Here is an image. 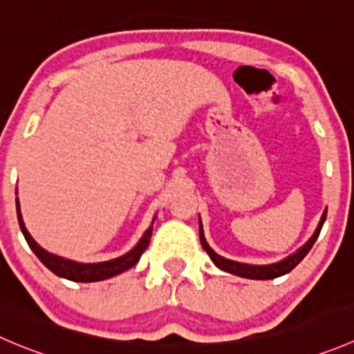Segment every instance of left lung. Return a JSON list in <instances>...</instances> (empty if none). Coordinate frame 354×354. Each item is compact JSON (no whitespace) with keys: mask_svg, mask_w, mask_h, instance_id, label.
<instances>
[{"mask_svg":"<svg viewBox=\"0 0 354 354\" xmlns=\"http://www.w3.org/2000/svg\"><path fill=\"white\" fill-rule=\"evenodd\" d=\"M325 218H327V211H324V214H322L320 223H318L317 230H315L313 235L310 236V240H308V242L304 243L303 247H299V249H297L296 252L290 254V256H287L286 259L279 261V263H272V264L239 263V261L226 259V257H223V256H219V254H216L214 250H212L211 247H209V243L205 242V236H204V230H202L201 218H198V235H201L202 247H204V250L209 254V257H211V259H212V263H214L219 270H223V272H226V273H232V275L242 277V279L272 280V279H277V277H282V275H286V273L292 272V270L296 268L297 264H299L301 261L304 259V256H306V254L310 252L311 247H313V243L317 242L318 235H320L322 226H324V223H325Z\"/></svg>","mask_w":354,"mask_h":354,"instance_id":"obj_1","label":"left lung"}]
</instances>
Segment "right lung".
Returning <instances> with one entry per match:
<instances>
[{
	"label": "right lung",
	"instance_id": "obj_1",
	"mask_svg": "<svg viewBox=\"0 0 354 354\" xmlns=\"http://www.w3.org/2000/svg\"><path fill=\"white\" fill-rule=\"evenodd\" d=\"M15 202L20 230H22L24 236H26L27 243H29V247L32 249V252L39 257L41 263H43L50 272H53L57 277H62V279L72 280V282H100V280H107L111 279V277H115L119 275V273L126 272V270L133 268V266L138 263L140 257H142V254L145 252L147 247H149L150 236H152V225H150V228L143 233L140 242L136 243L129 252H126L124 256L115 257V259L111 261H102V263H77V261L65 259V257L55 256V254L44 250L43 247L30 236V233L27 232L26 225H24L22 214H20L19 198H15Z\"/></svg>",
	"mask_w": 354,
	"mask_h": 354
}]
</instances>
